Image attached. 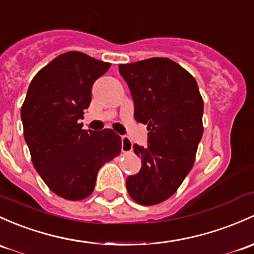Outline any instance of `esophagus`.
<instances>
[{
  "mask_svg": "<svg viewBox=\"0 0 254 254\" xmlns=\"http://www.w3.org/2000/svg\"><path fill=\"white\" fill-rule=\"evenodd\" d=\"M122 151L124 152V153L132 151V142L130 141L129 137H127V136H123L122 137Z\"/></svg>",
  "mask_w": 254,
  "mask_h": 254,
  "instance_id": "34e87169",
  "label": "esophagus"
}]
</instances>
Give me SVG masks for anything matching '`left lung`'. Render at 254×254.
Masks as SVG:
<instances>
[{
	"label": "left lung",
	"instance_id": "1",
	"mask_svg": "<svg viewBox=\"0 0 254 254\" xmlns=\"http://www.w3.org/2000/svg\"><path fill=\"white\" fill-rule=\"evenodd\" d=\"M135 105V120L147 125L146 147L134 145L141 169L127 179L138 204L153 205L175 193L193 167L203 134V100L186 69L169 58L119 64Z\"/></svg>",
	"mask_w": 254,
	"mask_h": 254
}]
</instances>
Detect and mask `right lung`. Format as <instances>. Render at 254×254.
Instances as JSON below:
<instances>
[{"label": "right lung", "mask_w": 254, "mask_h": 254, "mask_svg": "<svg viewBox=\"0 0 254 254\" xmlns=\"http://www.w3.org/2000/svg\"><path fill=\"white\" fill-rule=\"evenodd\" d=\"M109 66L78 51L60 55L34 76L21 106L34 167L51 191L69 201L89 197L100 168L122 149L113 130H84L78 123L91 102L93 82Z\"/></svg>", "instance_id": "obj_1"}]
</instances>
